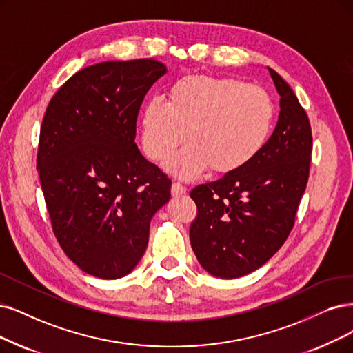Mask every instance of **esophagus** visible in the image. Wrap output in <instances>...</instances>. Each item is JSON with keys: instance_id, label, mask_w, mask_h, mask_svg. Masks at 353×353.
Returning a JSON list of instances; mask_svg holds the SVG:
<instances>
[{"instance_id": "obj_1", "label": "esophagus", "mask_w": 353, "mask_h": 353, "mask_svg": "<svg viewBox=\"0 0 353 353\" xmlns=\"http://www.w3.org/2000/svg\"><path fill=\"white\" fill-rule=\"evenodd\" d=\"M171 192H172L174 196H179V195L187 192V188L182 184H179V182H174L172 187H171Z\"/></svg>"}]
</instances>
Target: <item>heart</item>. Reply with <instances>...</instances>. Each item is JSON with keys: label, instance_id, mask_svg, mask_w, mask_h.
Here are the masks:
<instances>
[{"label": "heart", "instance_id": "heart-1", "mask_svg": "<svg viewBox=\"0 0 353 353\" xmlns=\"http://www.w3.org/2000/svg\"><path fill=\"white\" fill-rule=\"evenodd\" d=\"M274 111L261 87L233 78L187 77L171 88L169 101L153 97L145 104L143 149L152 161L165 162L188 137L169 171L192 178L210 168L230 175L258 157L271 134Z\"/></svg>", "mask_w": 353, "mask_h": 353}]
</instances>
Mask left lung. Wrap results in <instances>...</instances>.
Here are the masks:
<instances>
[{"label": "left lung", "instance_id": "obj_1", "mask_svg": "<svg viewBox=\"0 0 353 353\" xmlns=\"http://www.w3.org/2000/svg\"><path fill=\"white\" fill-rule=\"evenodd\" d=\"M276 128L258 157L239 172L195 187L199 214L190 228L201 266L219 278L256 271L284 245L305 191L313 136L307 112L274 69Z\"/></svg>", "mask_w": 353, "mask_h": 353}]
</instances>
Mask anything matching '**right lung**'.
<instances>
[{"label":"right lung","mask_w":353,"mask_h":353,"mask_svg":"<svg viewBox=\"0 0 353 353\" xmlns=\"http://www.w3.org/2000/svg\"><path fill=\"white\" fill-rule=\"evenodd\" d=\"M163 74L154 59L88 66L52 97L41 121L37 169L53 233L97 278L133 271L153 214L171 199V179L134 143L140 105Z\"/></svg>","instance_id":"add662e5"}]
</instances>
